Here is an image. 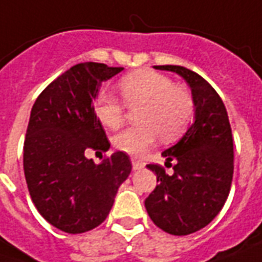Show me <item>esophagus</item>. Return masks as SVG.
I'll list each match as a JSON object with an SVG mask.
<instances>
[{
    "label": "esophagus",
    "mask_w": 262,
    "mask_h": 262,
    "mask_svg": "<svg viewBox=\"0 0 262 262\" xmlns=\"http://www.w3.org/2000/svg\"><path fill=\"white\" fill-rule=\"evenodd\" d=\"M132 167H133V170H139L143 167V164L139 162V160H136V159H132Z\"/></svg>",
    "instance_id": "1"
}]
</instances>
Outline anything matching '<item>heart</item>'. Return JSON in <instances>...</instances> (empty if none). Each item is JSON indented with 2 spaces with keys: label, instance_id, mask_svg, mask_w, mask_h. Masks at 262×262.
<instances>
[{
  "label": "heart",
  "instance_id": "b5f03b06",
  "mask_svg": "<svg viewBox=\"0 0 262 262\" xmlns=\"http://www.w3.org/2000/svg\"><path fill=\"white\" fill-rule=\"evenodd\" d=\"M119 92L130 107H139L137 123L113 137V146L132 156H142L157 137L169 143L182 136L194 115V99L187 88L174 85L166 75L136 71L119 80ZM95 116L107 129H118L125 120V105L112 93H100Z\"/></svg>",
  "mask_w": 262,
  "mask_h": 262
}]
</instances>
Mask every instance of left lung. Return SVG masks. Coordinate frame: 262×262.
Segmentation results:
<instances>
[{
    "label": "left lung",
    "mask_w": 262,
    "mask_h": 262,
    "mask_svg": "<svg viewBox=\"0 0 262 262\" xmlns=\"http://www.w3.org/2000/svg\"><path fill=\"white\" fill-rule=\"evenodd\" d=\"M183 76L191 88L195 120L163 156L173 166L169 176L160 164L146 167L159 184L144 201L151 221L173 235L195 233L211 223L224 206L233 182L234 147L226 106L204 78L184 67L160 65Z\"/></svg>",
    "instance_id": "8db88e82"
}]
</instances>
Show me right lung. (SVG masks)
<instances>
[{
  "label": "right lung",
  "instance_id": "obj_1",
  "mask_svg": "<svg viewBox=\"0 0 262 262\" xmlns=\"http://www.w3.org/2000/svg\"><path fill=\"white\" fill-rule=\"evenodd\" d=\"M122 69L78 63L52 80L32 106L24 142L25 180L39 214L65 233H85L102 224L119 186L130 174V159L123 151L100 164L85 156L111 146L93 102L100 83Z\"/></svg>",
  "mask_w": 262,
  "mask_h": 262
}]
</instances>
